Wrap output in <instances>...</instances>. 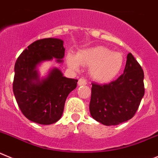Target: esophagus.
Masks as SVG:
<instances>
[{
    "instance_id": "1",
    "label": "esophagus",
    "mask_w": 158,
    "mask_h": 158,
    "mask_svg": "<svg viewBox=\"0 0 158 158\" xmlns=\"http://www.w3.org/2000/svg\"><path fill=\"white\" fill-rule=\"evenodd\" d=\"M86 84V80L84 78H81L79 79V82H78V85L79 86H84Z\"/></svg>"
}]
</instances>
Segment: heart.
Instances as JSON below:
<instances>
[{
    "label": "heart",
    "mask_w": 158,
    "mask_h": 158,
    "mask_svg": "<svg viewBox=\"0 0 158 158\" xmlns=\"http://www.w3.org/2000/svg\"><path fill=\"white\" fill-rule=\"evenodd\" d=\"M67 63L76 71L79 70L80 64L89 67V74L94 80L108 82L120 73L123 64V56L121 52H113L109 48L99 45L83 49L76 56L69 53Z\"/></svg>",
    "instance_id": "obj_1"
}]
</instances>
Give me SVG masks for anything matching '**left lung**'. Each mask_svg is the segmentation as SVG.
<instances>
[{
    "label": "left lung",
    "mask_w": 158,
    "mask_h": 158,
    "mask_svg": "<svg viewBox=\"0 0 158 158\" xmlns=\"http://www.w3.org/2000/svg\"><path fill=\"white\" fill-rule=\"evenodd\" d=\"M144 72L131 53L116 80L107 84L92 82L89 112L97 121L106 126L117 125L131 119L144 96Z\"/></svg>",
    "instance_id": "obj_1"
}]
</instances>
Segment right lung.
<instances>
[{
    "label": "right lung",
    "mask_w": 158,
    "mask_h": 158,
    "mask_svg": "<svg viewBox=\"0 0 158 158\" xmlns=\"http://www.w3.org/2000/svg\"><path fill=\"white\" fill-rule=\"evenodd\" d=\"M58 38L37 40L27 46L15 64L13 93L23 114L39 124H52L63 114L67 97L77 86V79H69L53 68L45 79H39L36 68L41 62L56 58L62 62L65 49Z\"/></svg>",
    "instance_id": "1"
}]
</instances>
